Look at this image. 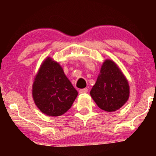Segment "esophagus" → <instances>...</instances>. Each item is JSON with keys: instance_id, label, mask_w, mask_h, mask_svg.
<instances>
[{"instance_id": "1", "label": "esophagus", "mask_w": 156, "mask_h": 156, "mask_svg": "<svg viewBox=\"0 0 156 156\" xmlns=\"http://www.w3.org/2000/svg\"><path fill=\"white\" fill-rule=\"evenodd\" d=\"M87 92H88V89L87 88H84V89H80L79 90L80 94H84V93H87Z\"/></svg>"}]
</instances>
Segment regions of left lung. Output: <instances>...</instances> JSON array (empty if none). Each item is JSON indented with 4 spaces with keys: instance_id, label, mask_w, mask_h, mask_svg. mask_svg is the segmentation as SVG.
<instances>
[{
    "instance_id": "obj_1",
    "label": "left lung",
    "mask_w": 156,
    "mask_h": 156,
    "mask_svg": "<svg viewBox=\"0 0 156 156\" xmlns=\"http://www.w3.org/2000/svg\"><path fill=\"white\" fill-rule=\"evenodd\" d=\"M129 94V84L120 69L112 60H105L90 91L92 99L102 110L112 112L126 103Z\"/></svg>"
}]
</instances>
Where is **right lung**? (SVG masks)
Listing matches in <instances>:
<instances>
[{"label": "right lung", "instance_id": "obj_1", "mask_svg": "<svg viewBox=\"0 0 156 156\" xmlns=\"http://www.w3.org/2000/svg\"><path fill=\"white\" fill-rule=\"evenodd\" d=\"M32 96L37 108L43 114L58 117L71 108L78 92L60 64L48 57L35 76Z\"/></svg>", "mask_w": 156, "mask_h": 156}]
</instances>
